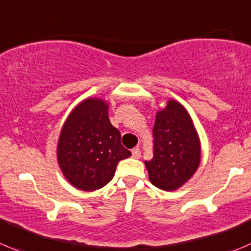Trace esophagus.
Wrapping results in <instances>:
<instances>
[{
    "mask_svg": "<svg viewBox=\"0 0 251 251\" xmlns=\"http://www.w3.org/2000/svg\"><path fill=\"white\" fill-rule=\"evenodd\" d=\"M131 153H132V157L135 158V159H140V158H141L140 148H133V150L131 151Z\"/></svg>",
    "mask_w": 251,
    "mask_h": 251,
    "instance_id": "1",
    "label": "esophagus"
}]
</instances>
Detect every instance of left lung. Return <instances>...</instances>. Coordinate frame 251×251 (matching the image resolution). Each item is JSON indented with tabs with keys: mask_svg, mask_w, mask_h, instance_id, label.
<instances>
[{
	"mask_svg": "<svg viewBox=\"0 0 251 251\" xmlns=\"http://www.w3.org/2000/svg\"><path fill=\"white\" fill-rule=\"evenodd\" d=\"M198 132L186 109L175 100L158 111L153 126V158L146 160L151 182L165 191L176 190L200 164Z\"/></svg>",
	"mask_w": 251,
	"mask_h": 251,
	"instance_id": "obj_1",
	"label": "left lung"
}]
</instances>
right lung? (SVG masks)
<instances>
[{
	"label": "right lung",
	"instance_id": "right-lung-1",
	"mask_svg": "<svg viewBox=\"0 0 251 251\" xmlns=\"http://www.w3.org/2000/svg\"><path fill=\"white\" fill-rule=\"evenodd\" d=\"M120 138V131L109 120L105 101L89 98L78 104L58 138L57 159L66 179L83 191L105 186L118 163L131 155Z\"/></svg>",
	"mask_w": 251,
	"mask_h": 251
}]
</instances>
